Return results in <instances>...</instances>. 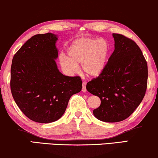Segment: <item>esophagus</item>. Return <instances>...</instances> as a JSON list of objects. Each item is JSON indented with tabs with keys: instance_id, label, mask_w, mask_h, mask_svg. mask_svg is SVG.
<instances>
[{
	"instance_id": "34e87169",
	"label": "esophagus",
	"mask_w": 158,
	"mask_h": 158,
	"mask_svg": "<svg viewBox=\"0 0 158 158\" xmlns=\"http://www.w3.org/2000/svg\"><path fill=\"white\" fill-rule=\"evenodd\" d=\"M86 84H87V83H86L85 81L83 82V87H82V91H83V93H85L86 91H87V90H86Z\"/></svg>"
}]
</instances>
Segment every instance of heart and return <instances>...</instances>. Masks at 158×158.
<instances>
[{
  "label": "heart",
  "instance_id": "heart-1",
  "mask_svg": "<svg viewBox=\"0 0 158 158\" xmlns=\"http://www.w3.org/2000/svg\"><path fill=\"white\" fill-rule=\"evenodd\" d=\"M68 57L61 55L59 62L62 70L72 75L78 70L81 64L83 72L88 76L100 75L107 65L110 54V44L103 38H81L74 41L67 51Z\"/></svg>",
  "mask_w": 158,
  "mask_h": 158
}]
</instances>
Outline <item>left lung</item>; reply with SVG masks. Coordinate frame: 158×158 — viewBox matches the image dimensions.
<instances>
[{
    "mask_svg": "<svg viewBox=\"0 0 158 158\" xmlns=\"http://www.w3.org/2000/svg\"><path fill=\"white\" fill-rule=\"evenodd\" d=\"M114 51L103 72L88 82L86 89L101 99L93 111L104 122H118L128 118L139 106L148 85V64L141 49L130 39L112 34Z\"/></svg>",
    "mask_w": 158,
    "mask_h": 158,
    "instance_id": "left-lung-1",
    "label": "left lung"
}]
</instances>
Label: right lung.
Instances as JSON below:
<instances>
[{
	"mask_svg": "<svg viewBox=\"0 0 158 158\" xmlns=\"http://www.w3.org/2000/svg\"><path fill=\"white\" fill-rule=\"evenodd\" d=\"M52 33L36 34L15 54L10 68V90L15 102L30 119L51 123L62 117L73 94L82 89L81 77L58 70Z\"/></svg>",
	"mask_w": 158,
	"mask_h": 158,
	"instance_id": "add662e5",
	"label": "right lung"
}]
</instances>
